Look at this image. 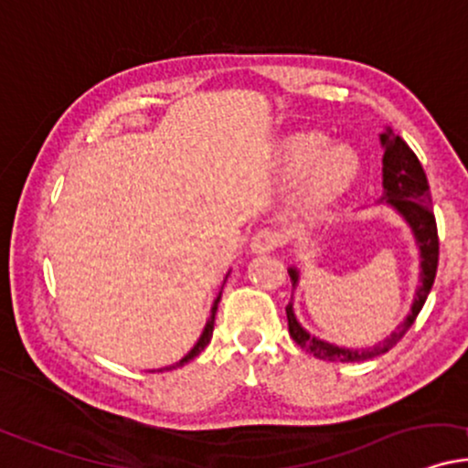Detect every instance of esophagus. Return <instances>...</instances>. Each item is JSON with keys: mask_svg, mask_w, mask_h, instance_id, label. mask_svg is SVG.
<instances>
[{"mask_svg": "<svg viewBox=\"0 0 468 468\" xmlns=\"http://www.w3.org/2000/svg\"><path fill=\"white\" fill-rule=\"evenodd\" d=\"M282 243H284V234H282L278 228H262L261 232L253 234L251 251L269 253V251L278 250Z\"/></svg>", "mask_w": 468, "mask_h": 468, "instance_id": "34e87169", "label": "esophagus"}]
</instances>
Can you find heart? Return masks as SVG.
Returning <instances> with one entry per match:
<instances>
[{"instance_id": "heart-1", "label": "heart", "mask_w": 468, "mask_h": 468, "mask_svg": "<svg viewBox=\"0 0 468 468\" xmlns=\"http://www.w3.org/2000/svg\"><path fill=\"white\" fill-rule=\"evenodd\" d=\"M282 165L291 176L310 171L308 190L313 199L325 201L347 188L357 171V158L347 145L327 147L319 132H302L291 136L282 149Z\"/></svg>"}]
</instances>
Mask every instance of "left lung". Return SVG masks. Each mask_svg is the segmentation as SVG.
I'll use <instances>...</instances> for the list:
<instances>
[{
  "label": "left lung",
  "mask_w": 468,
  "mask_h": 468,
  "mask_svg": "<svg viewBox=\"0 0 468 468\" xmlns=\"http://www.w3.org/2000/svg\"><path fill=\"white\" fill-rule=\"evenodd\" d=\"M379 138H382V145H384L382 201L393 206L395 210L399 212L408 223H410L414 239H417L419 250H420V286L417 291V297H414L410 314L406 316V321H403L388 338L368 349H343V347H336V345L325 343V340L310 336V334L299 325L295 314H292V303H288L286 319H288V332H291V338L295 340L299 347L308 351V354H313L314 357H319V360L362 362V360H371V357L382 356L388 349H393L395 345L406 336V332L412 327V323L419 316L420 308H423L425 299H428L431 284H434V278H436L438 229H436L434 207H431L428 176H425L417 154L408 147V143L403 141L401 136H397L390 130H386ZM288 275H291L292 286H295L299 278L297 269L288 271Z\"/></svg>",
  "instance_id": "obj_1"
}]
</instances>
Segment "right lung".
Here are the masks:
<instances>
[{
  "instance_id": "1",
  "label": "right lung",
  "mask_w": 468,
  "mask_h": 468,
  "mask_svg": "<svg viewBox=\"0 0 468 468\" xmlns=\"http://www.w3.org/2000/svg\"><path fill=\"white\" fill-rule=\"evenodd\" d=\"M218 299H221V295L217 297L215 305H212V314H210V319H207V323H206L204 332H201V336H199V340H197V345H195V347L190 349L188 354L184 356L180 362H176V365H171V367H166V368H160V371H173V368H177V367H184V365H186V362L193 360L195 356H199L201 351H204V347H206L207 343H210V338H212V330H215V314H217V305H218Z\"/></svg>"
}]
</instances>
